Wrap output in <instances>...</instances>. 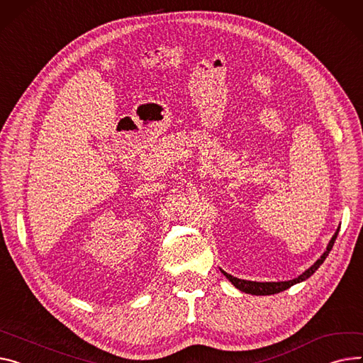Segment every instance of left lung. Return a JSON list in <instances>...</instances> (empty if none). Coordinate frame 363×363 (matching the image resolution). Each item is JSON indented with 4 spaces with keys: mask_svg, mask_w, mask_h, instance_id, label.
<instances>
[{
    "mask_svg": "<svg viewBox=\"0 0 363 363\" xmlns=\"http://www.w3.org/2000/svg\"><path fill=\"white\" fill-rule=\"evenodd\" d=\"M339 230L337 229V232L334 233V236L331 238L330 244L327 247V251L321 255L320 259L315 261V264L312 265V267H309L305 273H302L299 277L294 279V280H287V281H265V283H261V281H250V280H242V279H238V277H233L230 274H228L226 272L222 270V273L228 277V280L235 286L238 287L239 291H242L245 294H251V295H274V294H279V292H283L286 291V289H289L291 286L299 283V281H303L306 280L308 277H311L313 273H315L318 270L320 265L324 262V259L327 258V255L330 254L334 242H335V238L337 235H339Z\"/></svg>",
    "mask_w": 363,
    "mask_h": 363,
    "instance_id": "1",
    "label": "left lung"
}]
</instances>
